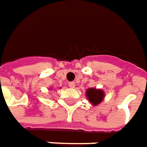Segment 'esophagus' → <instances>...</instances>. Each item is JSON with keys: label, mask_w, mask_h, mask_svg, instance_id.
I'll return each instance as SVG.
<instances>
[{"label": "esophagus", "mask_w": 147, "mask_h": 147, "mask_svg": "<svg viewBox=\"0 0 147 147\" xmlns=\"http://www.w3.org/2000/svg\"><path fill=\"white\" fill-rule=\"evenodd\" d=\"M68 86H69V88H75V86H76V84H75V82H70V83L68 84Z\"/></svg>", "instance_id": "1"}]
</instances>
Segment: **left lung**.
Masks as SVG:
<instances>
[{
    "label": "left lung",
    "mask_w": 147,
    "mask_h": 147,
    "mask_svg": "<svg viewBox=\"0 0 147 147\" xmlns=\"http://www.w3.org/2000/svg\"><path fill=\"white\" fill-rule=\"evenodd\" d=\"M86 98L91 102L93 106L98 105L100 102H102L105 97V93L102 89L90 88L86 91Z\"/></svg>",
    "instance_id": "obj_1"
}]
</instances>
